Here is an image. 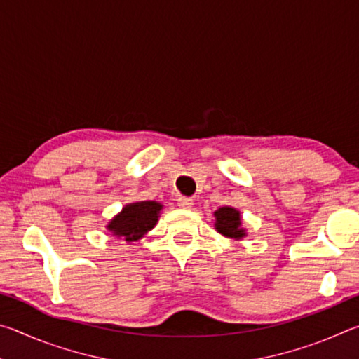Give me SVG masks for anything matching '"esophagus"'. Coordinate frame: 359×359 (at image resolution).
<instances>
[{"label": "esophagus", "mask_w": 359, "mask_h": 359, "mask_svg": "<svg viewBox=\"0 0 359 359\" xmlns=\"http://www.w3.org/2000/svg\"><path fill=\"white\" fill-rule=\"evenodd\" d=\"M177 204L180 205L182 209H190L191 205H193V199L188 198V196H180V198L177 199Z\"/></svg>", "instance_id": "esophagus-1"}]
</instances>
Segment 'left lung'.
I'll list each match as a JSON object with an SVG mask.
<instances>
[{"label": "left lung", "instance_id": "left-lung-1", "mask_svg": "<svg viewBox=\"0 0 359 359\" xmlns=\"http://www.w3.org/2000/svg\"><path fill=\"white\" fill-rule=\"evenodd\" d=\"M215 228L226 238L241 239L245 236V231L241 228V215L233 208H220L215 212Z\"/></svg>", "mask_w": 359, "mask_h": 359}]
</instances>
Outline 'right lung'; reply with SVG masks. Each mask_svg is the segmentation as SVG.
I'll use <instances>...</instances> for the list:
<instances>
[{"instance_id": "obj_1", "label": "right lung", "mask_w": 359, "mask_h": 359, "mask_svg": "<svg viewBox=\"0 0 359 359\" xmlns=\"http://www.w3.org/2000/svg\"><path fill=\"white\" fill-rule=\"evenodd\" d=\"M160 210L161 204L155 201H139L128 204L109 223L107 229L112 231L118 238H125V241L128 242L137 241L155 226Z\"/></svg>"}]
</instances>
